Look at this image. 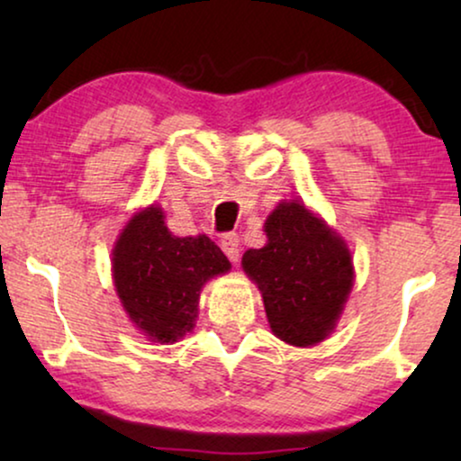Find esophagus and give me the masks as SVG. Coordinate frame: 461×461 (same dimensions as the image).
Returning <instances> with one entry per match:
<instances>
[{
    "mask_svg": "<svg viewBox=\"0 0 461 461\" xmlns=\"http://www.w3.org/2000/svg\"><path fill=\"white\" fill-rule=\"evenodd\" d=\"M220 248L226 256H229L230 262H239V256H241V241H239L237 232H226L220 241Z\"/></svg>",
    "mask_w": 461,
    "mask_h": 461,
    "instance_id": "obj_1",
    "label": "esophagus"
}]
</instances>
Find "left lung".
Instances as JSON below:
<instances>
[{"mask_svg":"<svg viewBox=\"0 0 461 461\" xmlns=\"http://www.w3.org/2000/svg\"><path fill=\"white\" fill-rule=\"evenodd\" d=\"M268 243L243 254V270L260 289L270 330L292 346L330 336L355 281L350 249L300 201H281L264 222Z\"/></svg>","mask_w":461,"mask_h":461,"instance_id":"obj_1","label":"left lung"}]
</instances>
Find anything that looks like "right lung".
<instances>
[{
  "label": "right lung",
  "instance_id": "add662e5",
  "mask_svg": "<svg viewBox=\"0 0 461 461\" xmlns=\"http://www.w3.org/2000/svg\"><path fill=\"white\" fill-rule=\"evenodd\" d=\"M230 270L210 237H176L159 205L131 216L113 248V281L130 321L150 342L174 344L194 327L201 287Z\"/></svg>",
  "mask_w": 461,
  "mask_h": 461
}]
</instances>
